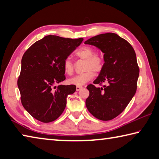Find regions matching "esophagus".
I'll return each mask as SVG.
<instances>
[{
    "label": "esophagus",
    "instance_id": "esophagus-1",
    "mask_svg": "<svg viewBox=\"0 0 159 159\" xmlns=\"http://www.w3.org/2000/svg\"><path fill=\"white\" fill-rule=\"evenodd\" d=\"M83 88V87H81V86H76V90L77 91H79L80 90H81Z\"/></svg>",
    "mask_w": 159,
    "mask_h": 159
}]
</instances>
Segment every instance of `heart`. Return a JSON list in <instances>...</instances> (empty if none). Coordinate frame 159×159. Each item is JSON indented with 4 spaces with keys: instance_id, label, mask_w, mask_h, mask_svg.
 Wrapping results in <instances>:
<instances>
[{
    "instance_id": "obj_1",
    "label": "heart",
    "mask_w": 159,
    "mask_h": 159,
    "mask_svg": "<svg viewBox=\"0 0 159 159\" xmlns=\"http://www.w3.org/2000/svg\"><path fill=\"white\" fill-rule=\"evenodd\" d=\"M76 55L82 60H85L84 69L82 74H77L69 80L71 84L82 86L90 81L94 77L93 71L100 72L104 66V58L100 54L95 52L94 48L90 46H83L77 51ZM63 68L65 73L71 75L74 72V64L69 57L66 58L63 61Z\"/></svg>"
}]
</instances>
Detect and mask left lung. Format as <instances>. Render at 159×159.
<instances>
[{
	"mask_svg": "<svg viewBox=\"0 0 159 159\" xmlns=\"http://www.w3.org/2000/svg\"><path fill=\"white\" fill-rule=\"evenodd\" d=\"M104 52V66L94 84L87 86L89 97L85 105L95 118L110 120L123 111L137 90L139 69L133 48L123 38L114 33L98 35L85 41Z\"/></svg>",
	"mask_w": 159,
	"mask_h": 159,
	"instance_id": "left-lung-1",
	"label": "left lung"
}]
</instances>
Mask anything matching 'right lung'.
<instances>
[{
	"mask_svg": "<svg viewBox=\"0 0 159 159\" xmlns=\"http://www.w3.org/2000/svg\"><path fill=\"white\" fill-rule=\"evenodd\" d=\"M83 40L49 35L34 43L24 54L17 80L21 102L39 121L50 123L60 117L67 96L76 91L74 85L52 87L66 79L63 61Z\"/></svg>",
	"mask_w": 159,
	"mask_h": 159,
	"instance_id": "obj_1",
	"label": "right lung"
}]
</instances>
